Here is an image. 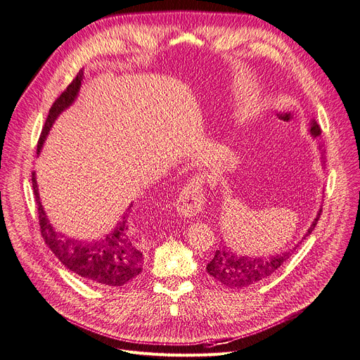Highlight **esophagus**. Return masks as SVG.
Segmentation results:
<instances>
[{
	"label": "esophagus",
	"mask_w": 360,
	"mask_h": 360,
	"mask_svg": "<svg viewBox=\"0 0 360 360\" xmlns=\"http://www.w3.org/2000/svg\"><path fill=\"white\" fill-rule=\"evenodd\" d=\"M205 206L203 180L200 177L190 179L180 190L176 202L177 212L184 218H193Z\"/></svg>",
	"instance_id": "esophagus-1"
}]
</instances>
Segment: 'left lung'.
Masks as SVG:
<instances>
[{
    "label": "left lung",
    "mask_w": 360,
    "mask_h": 360,
    "mask_svg": "<svg viewBox=\"0 0 360 360\" xmlns=\"http://www.w3.org/2000/svg\"><path fill=\"white\" fill-rule=\"evenodd\" d=\"M309 134L314 138H316L321 134L320 126L315 120L311 122ZM320 215H321V209L319 210V214H316L315 219L312 221L311 226L308 228V232L302 237V240H305L311 234L316 222L320 219ZM298 244L290 250H286L283 252H276V255L267 256V257L266 256L263 257L241 256L232 251L229 247L222 245L219 247V250L215 251L214 259L207 263L206 271L209 273V276H212L215 281H218L221 285L229 289H241V288L252 286L270 278L271 274L276 271L286 260L290 259L293 251L298 248Z\"/></svg>",
    "instance_id": "left-lung-1"
}]
</instances>
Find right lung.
I'll list each match as a JSON object with an SVG mask.
<instances>
[{"label": "right lung", "instance_id": "add662e5", "mask_svg": "<svg viewBox=\"0 0 360 360\" xmlns=\"http://www.w3.org/2000/svg\"><path fill=\"white\" fill-rule=\"evenodd\" d=\"M84 72L79 71L72 82L52 104L46 117L44 129L37 142V154L52 128L55 119L74 103L78 96ZM33 193L37 203L39 225L41 237L49 245L59 262L74 271L84 281L100 286H123L132 282L142 271L143 255L135 231L131 229L128 214H124L122 221L116 225L115 231L104 238L94 241H81L70 238L58 232L49 222L44 206H41L39 188L34 173L32 174ZM131 207V206H129ZM128 207V209H129Z\"/></svg>", "mask_w": 360, "mask_h": 360}]
</instances>
